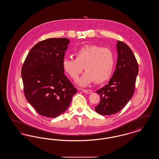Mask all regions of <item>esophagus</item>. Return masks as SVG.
Here are the masks:
<instances>
[{
    "mask_svg": "<svg viewBox=\"0 0 159 159\" xmlns=\"http://www.w3.org/2000/svg\"><path fill=\"white\" fill-rule=\"evenodd\" d=\"M82 91L86 93H91L92 92V91L89 89H82Z\"/></svg>",
    "mask_w": 159,
    "mask_h": 159,
    "instance_id": "1",
    "label": "esophagus"
}]
</instances>
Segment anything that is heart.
<instances>
[{"label": "heart", "instance_id": "b5f03b06", "mask_svg": "<svg viewBox=\"0 0 159 159\" xmlns=\"http://www.w3.org/2000/svg\"><path fill=\"white\" fill-rule=\"evenodd\" d=\"M74 57L75 59H64L62 68L75 81L84 68L86 72L79 80L80 85L86 86L93 81L96 83H103L111 76L115 58L110 49L95 45H87L76 51Z\"/></svg>", "mask_w": 159, "mask_h": 159}]
</instances>
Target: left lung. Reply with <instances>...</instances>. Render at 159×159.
<instances>
[{"label": "left lung", "instance_id": "8db88e82", "mask_svg": "<svg viewBox=\"0 0 159 159\" xmlns=\"http://www.w3.org/2000/svg\"><path fill=\"white\" fill-rule=\"evenodd\" d=\"M116 46L118 57L113 77L97 91L101 101L95 110L103 116L117 113L126 105L134 93L139 71L136 58L128 46L119 40Z\"/></svg>", "mask_w": 159, "mask_h": 159}]
</instances>
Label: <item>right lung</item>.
<instances>
[{
    "label": "right lung",
    "mask_w": 159,
    "mask_h": 159,
    "mask_svg": "<svg viewBox=\"0 0 159 159\" xmlns=\"http://www.w3.org/2000/svg\"><path fill=\"white\" fill-rule=\"evenodd\" d=\"M70 40L50 38L31 49L21 68L25 97L41 116L54 118L68 107L77 90L62 68Z\"/></svg>",
    "instance_id": "1"
}]
</instances>
